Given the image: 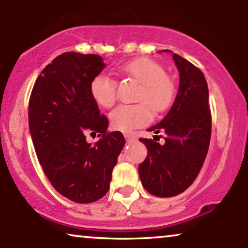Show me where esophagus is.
<instances>
[{"label": "esophagus", "mask_w": 248, "mask_h": 248, "mask_svg": "<svg viewBox=\"0 0 248 248\" xmlns=\"http://www.w3.org/2000/svg\"><path fill=\"white\" fill-rule=\"evenodd\" d=\"M124 138H126L127 141H135L136 140V135L132 133H126L124 134Z\"/></svg>", "instance_id": "1"}]
</instances>
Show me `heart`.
Here are the masks:
<instances>
[{"label": "heart", "mask_w": 248, "mask_h": 248, "mask_svg": "<svg viewBox=\"0 0 248 248\" xmlns=\"http://www.w3.org/2000/svg\"><path fill=\"white\" fill-rule=\"evenodd\" d=\"M124 73L141 84L135 105H120L109 114L112 127L120 132H130L146 126L155 112L166 110L175 98V85L158 62L149 58H136L124 66ZM90 93L99 106L109 108L116 100V82L104 73L91 80Z\"/></svg>", "instance_id": "obj_1"}]
</instances>
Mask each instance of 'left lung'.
<instances>
[{"instance_id":"1","label":"left lung","mask_w":248,"mask_h":248,"mask_svg":"<svg viewBox=\"0 0 248 248\" xmlns=\"http://www.w3.org/2000/svg\"><path fill=\"white\" fill-rule=\"evenodd\" d=\"M160 52L172 53L170 50ZM179 72V86L171 108L148 132L166 134L164 143L140 139L147 157L139 166L142 186L157 197H173L197 178L211 139V113L205 77L195 65L172 53ZM156 136V135H155Z\"/></svg>"}]
</instances>
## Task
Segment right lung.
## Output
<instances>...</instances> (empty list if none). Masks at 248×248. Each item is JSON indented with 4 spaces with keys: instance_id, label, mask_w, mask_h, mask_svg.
Here are the masks:
<instances>
[{
    "instance_id": "right-lung-1",
    "label": "right lung",
    "mask_w": 248,
    "mask_h": 248,
    "mask_svg": "<svg viewBox=\"0 0 248 248\" xmlns=\"http://www.w3.org/2000/svg\"><path fill=\"white\" fill-rule=\"evenodd\" d=\"M106 64L98 55L66 52L42 71L29 102V130L37 157L52 186L76 203L87 204L106 195L113 168L124 146L120 132L106 133L90 93L91 80ZM98 133L95 145L86 134Z\"/></svg>"
}]
</instances>
